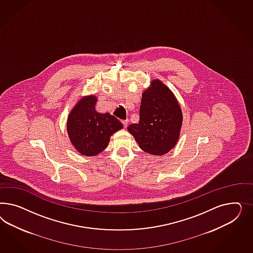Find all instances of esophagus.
Returning a JSON list of instances; mask_svg holds the SVG:
<instances>
[{
	"label": "esophagus",
	"mask_w": 253,
	"mask_h": 253,
	"mask_svg": "<svg viewBox=\"0 0 253 253\" xmlns=\"http://www.w3.org/2000/svg\"><path fill=\"white\" fill-rule=\"evenodd\" d=\"M128 122H129L128 120H125V121H123V126H124V128H126V127L128 126Z\"/></svg>",
	"instance_id": "obj_1"
}]
</instances>
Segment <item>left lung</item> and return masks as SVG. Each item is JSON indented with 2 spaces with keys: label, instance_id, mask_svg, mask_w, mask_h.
<instances>
[{
  "label": "left lung",
  "instance_id": "left-lung-1",
  "mask_svg": "<svg viewBox=\"0 0 253 253\" xmlns=\"http://www.w3.org/2000/svg\"><path fill=\"white\" fill-rule=\"evenodd\" d=\"M139 123L127 129L142 150L155 156L168 153L176 145L183 114L175 96L166 85L154 80L142 94Z\"/></svg>",
  "mask_w": 253,
  "mask_h": 253
}]
</instances>
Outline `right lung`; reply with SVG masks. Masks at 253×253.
I'll return each mask as SVG.
<instances>
[{"instance_id": "add662e5", "label": "right lung", "mask_w": 253, "mask_h": 253, "mask_svg": "<svg viewBox=\"0 0 253 253\" xmlns=\"http://www.w3.org/2000/svg\"><path fill=\"white\" fill-rule=\"evenodd\" d=\"M94 95L80 100L70 111L67 129L71 144L84 156H95L107 147L110 136L121 129L123 123L114 116L96 111Z\"/></svg>"}]
</instances>
